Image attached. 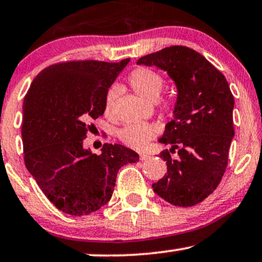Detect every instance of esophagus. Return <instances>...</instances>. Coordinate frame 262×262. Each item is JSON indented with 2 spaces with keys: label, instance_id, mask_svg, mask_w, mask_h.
Instances as JSON below:
<instances>
[{
  "label": "esophagus",
  "instance_id": "esophagus-1",
  "mask_svg": "<svg viewBox=\"0 0 262 262\" xmlns=\"http://www.w3.org/2000/svg\"><path fill=\"white\" fill-rule=\"evenodd\" d=\"M150 158H151V156L140 154V161H147V160H150Z\"/></svg>",
  "mask_w": 262,
  "mask_h": 262
}]
</instances>
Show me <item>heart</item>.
<instances>
[{"mask_svg": "<svg viewBox=\"0 0 262 262\" xmlns=\"http://www.w3.org/2000/svg\"><path fill=\"white\" fill-rule=\"evenodd\" d=\"M128 81L134 92L147 100H156L161 94L164 85V79L162 76L146 66L134 69L128 76ZM116 99V91L114 88L108 89L105 97V115L111 116L114 102ZM165 110L171 111L174 108V101L171 99H165L162 102ZM118 138L128 146L138 148L146 147L147 144L155 138V129L145 123L128 124L118 132Z\"/></svg>", "mask_w": 262, "mask_h": 262, "instance_id": "1", "label": "heart"}]
</instances>
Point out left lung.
Returning a JSON list of instances; mask_svg holds the SVG:
<instances>
[{
    "mask_svg": "<svg viewBox=\"0 0 262 262\" xmlns=\"http://www.w3.org/2000/svg\"><path fill=\"white\" fill-rule=\"evenodd\" d=\"M137 64L167 71L178 89L174 117L160 138L162 144L170 145L160 154L168 171L152 187L175 207L196 205L213 193L228 163L234 137L230 85L203 55L185 46L151 53ZM175 151L178 157L173 159Z\"/></svg>",
    "mask_w": 262,
    "mask_h": 262,
    "instance_id": "obj_1",
    "label": "left lung"
}]
</instances>
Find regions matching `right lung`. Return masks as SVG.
Listing matches in <instances>:
<instances>
[{"mask_svg":"<svg viewBox=\"0 0 262 262\" xmlns=\"http://www.w3.org/2000/svg\"><path fill=\"white\" fill-rule=\"evenodd\" d=\"M129 62L64 61L36 76L23 105L25 165L59 210L82 216L111 200L121 167L139 155L118 144H104L100 155L83 147L91 122L105 111V97Z\"/></svg>","mask_w":262,"mask_h":262,"instance_id":"1","label":"right lung"}]
</instances>
